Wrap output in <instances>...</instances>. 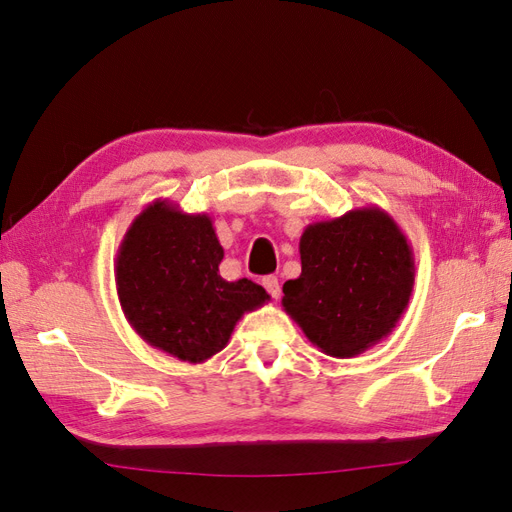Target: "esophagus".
<instances>
[{
	"label": "esophagus",
	"instance_id": "esophagus-1",
	"mask_svg": "<svg viewBox=\"0 0 512 512\" xmlns=\"http://www.w3.org/2000/svg\"><path fill=\"white\" fill-rule=\"evenodd\" d=\"M262 286H265V290L271 294L273 299H280L282 288H280V282H277V277H273V275L262 277Z\"/></svg>",
	"mask_w": 512,
	"mask_h": 512
}]
</instances>
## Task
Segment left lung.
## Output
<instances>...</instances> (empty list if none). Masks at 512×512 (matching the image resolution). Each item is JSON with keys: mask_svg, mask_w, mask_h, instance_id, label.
<instances>
[{"mask_svg": "<svg viewBox=\"0 0 512 512\" xmlns=\"http://www.w3.org/2000/svg\"><path fill=\"white\" fill-rule=\"evenodd\" d=\"M299 254L282 307L320 352L352 359L393 333L414 288L412 245L393 215L365 205L309 224Z\"/></svg>", "mask_w": 512, "mask_h": 512, "instance_id": "8db88e82", "label": "left lung"}]
</instances>
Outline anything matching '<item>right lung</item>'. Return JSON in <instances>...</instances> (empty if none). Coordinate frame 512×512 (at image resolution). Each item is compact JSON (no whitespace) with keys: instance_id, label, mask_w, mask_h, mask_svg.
Masks as SVG:
<instances>
[{"instance_id":"right-lung-1","label":"right lung","mask_w":512,"mask_h":512,"mask_svg":"<svg viewBox=\"0 0 512 512\" xmlns=\"http://www.w3.org/2000/svg\"><path fill=\"white\" fill-rule=\"evenodd\" d=\"M224 247L207 213L156 198L123 235L115 258L121 312L136 335L183 363L226 348L237 322L271 297L252 280L220 275Z\"/></svg>"}]
</instances>
